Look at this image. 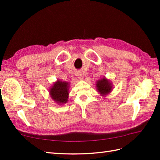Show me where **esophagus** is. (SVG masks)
<instances>
[{"label": "esophagus", "instance_id": "1", "mask_svg": "<svg viewBox=\"0 0 160 160\" xmlns=\"http://www.w3.org/2000/svg\"><path fill=\"white\" fill-rule=\"evenodd\" d=\"M76 76H78V78H79L80 80H82L83 79V75L82 73L80 72V71H78V72L76 73Z\"/></svg>", "mask_w": 160, "mask_h": 160}]
</instances>
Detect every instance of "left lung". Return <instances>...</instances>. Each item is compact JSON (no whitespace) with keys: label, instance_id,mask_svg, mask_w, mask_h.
Returning a JSON list of instances; mask_svg holds the SVG:
<instances>
[{"label":"left lung","instance_id":"left-lung-1","mask_svg":"<svg viewBox=\"0 0 160 160\" xmlns=\"http://www.w3.org/2000/svg\"><path fill=\"white\" fill-rule=\"evenodd\" d=\"M97 91L100 93L101 96H105L109 93L113 89L112 84L110 80L103 78L100 80H98L96 82Z\"/></svg>","mask_w":160,"mask_h":160}]
</instances>
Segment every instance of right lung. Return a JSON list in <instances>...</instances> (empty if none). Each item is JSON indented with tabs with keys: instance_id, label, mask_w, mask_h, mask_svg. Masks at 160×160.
<instances>
[{
	"instance_id": "1",
	"label": "right lung",
	"mask_w": 160,
	"mask_h": 160,
	"mask_svg": "<svg viewBox=\"0 0 160 160\" xmlns=\"http://www.w3.org/2000/svg\"><path fill=\"white\" fill-rule=\"evenodd\" d=\"M69 82L66 81L58 80L49 89L51 98L57 104H65L68 101V98H69Z\"/></svg>"
}]
</instances>
